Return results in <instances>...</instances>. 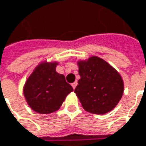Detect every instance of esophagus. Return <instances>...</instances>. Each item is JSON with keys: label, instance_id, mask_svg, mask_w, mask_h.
Instances as JSON below:
<instances>
[{"label": "esophagus", "instance_id": "esophagus-1", "mask_svg": "<svg viewBox=\"0 0 146 146\" xmlns=\"http://www.w3.org/2000/svg\"><path fill=\"white\" fill-rule=\"evenodd\" d=\"M71 86H72V87H73V89H75V88L76 87V86H77V82H73V83L71 84Z\"/></svg>", "mask_w": 146, "mask_h": 146}]
</instances>
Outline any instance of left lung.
I'll return each instance as SVG.
<instances>
[{
  "label": "left lung",
  "instance_id": "8db88e82",
  "mask_svg": "<svg viewBox=\"0 0 146 146\" xmlns=\"http://www.w3.org/2000/svg\"><path fill=\"white\" fill-rule=\"evenodd\" d=\"M77 64L81 79L75 92L83 108L94 114H105L112 111L123 93V82L120 74L98 56L79 60Z\"/></svg>",
  "mask_w": 146,
  "mask_h": 146
}]
</instances>
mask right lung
<instances>
[{
  "instance_id": "obj_1",
  "label": "right lung",
  "mask_w": 146,
  "mask_h": 146,
  "mask_svg": "<svg viewBox=\"0 0 146 146\" xmlns=\"http://www.w3.org/2000/svg\"><path fill=\"white\" fill-rule=\"evenodd\" d=\"M58 62L43 61L29 76L23 87L28 106L41 114L57 111L72 86L65 82L64 75L56 72Z\"/></svg>"
}]
</instances>
